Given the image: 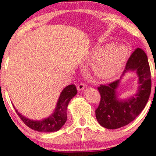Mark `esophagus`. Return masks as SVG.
Segmentation results:
<instances>
[{"label": "esophagus", "mask_w": 156, "mask_h": 156, "mask_svg": "<svg viewBox=\"0 0 156 156\" xmlns=\"http://www.w3.org/2000/svg\"><path fill=\"white\" fill-rule=\"evenodd\" d=\"M85 88V84L84 83H80V84H78L77 86V89L79 91H81V90H83Z\"/></svg>", "instance_id": "1"}]
</instances>
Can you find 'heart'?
<instances>
[{"mask_svg":"<svg viewBox=\"0 0 156 156\" xmlns=\"http://www.w3.org/2000/svg\"><path fill=\"white\" fill-rule=\"evenodd\" d=\"M128 56V50L121 44H111L106 48L94 51L91 59H95L93 69L98 77L107 80L120 71Z\"/></svg>","mask_w":156,"mask_h":156,"instance_id":"heart-1","label":"heart"}]
</instances>
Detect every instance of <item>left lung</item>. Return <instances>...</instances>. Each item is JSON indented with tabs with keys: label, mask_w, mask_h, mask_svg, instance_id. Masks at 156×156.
<instances>
[{
	"label": "left lung",
	"mask_w": 156,
	"mask_h": 156,
	"mask_svg": "<svg viewBox=\"0 0 156 156\" xmlns=\"http://www.w3.org/2000/svg\"><path fill=\"white\" fill-rule=\"evenodd\" d=\"M129 70L136 71L138 76V91L125 101L118 99L116 89L119 80L101 84L98 90L101 99L95 111L99 124L106 129H116L133 121L146 106L151 91V75L148 57L142 49L136 48L128 59L123 75Z\"/></svg>",
	"instance_id": "left-lung-1"
}]
</instances>
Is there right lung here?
Instances as JSON below:
<instances>
[{"label": "right lung", "mask_w": 156, "mask_h": 156, "mask_svg": "<svg viewBox=\"0 0 156 156\" xmlns=\"http://www.w3.org/2000/svg\"><path fill=\"white\" fill-rule=\"evenodd\" d=\"M76 86L74 84L68 85L62 91L60 96L57 104V107L55 108L54 114L51 115L50 117L44 119L40 121L30 120L26 117L21 115L18 111L16 109V114L18 115L21 120L25 125L40 132H55L59 131L67 121V108L70 100L76 94Z\"/></svg>", "instance_id": "1"}]
</instances>
